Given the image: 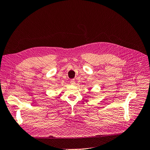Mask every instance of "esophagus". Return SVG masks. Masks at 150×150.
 <instances>
[{
	"instance_id": "obj_1",
	"label": "esophagus",
	"mask_w": 150,
	"mask_h": 150,
	"mask_svg": "<svg viewBox=\"0 0 150 150\" xmlns=\"http://www.w3.org/2000/svg\"><path fill=\"white\" fill-rule=\"evenodd\" d=\"M70 83H71V85H74V84L75 83V80H74V79H72V80H70Z\"/></svg>"
}]
</instances>
